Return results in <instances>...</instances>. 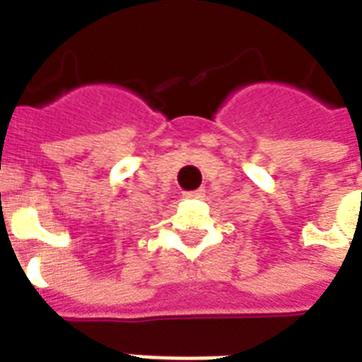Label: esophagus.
<instances>
[{"label":"esophagus","mask_w":362,"mask_h":362,"mask_svg":"<svg viewBox=\"0 0 362 362\" xmlns=\"http://www.w3.org/2000/svg\"><path fill=\"white\" fill-rule=\"evenodd\" d=\"M206 193H204V189H195V192H186L184 193V197L186 199H203Z\"/></svg>","instance_id":"1"}]
</instances>
